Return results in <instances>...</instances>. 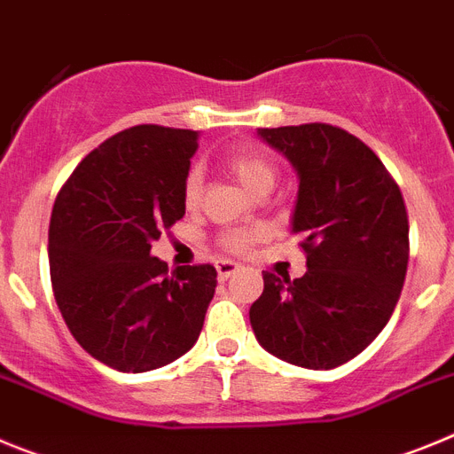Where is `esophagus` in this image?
<instances>
[{
  "label": "esophagus",
  "mask_w": 454,
  "mask_h": 454,
  "mask_svg": "<svg viewBox=\"0 0 454 454\" xmlns=\"http://www.w3.org/2000/svg\"><path fill=\"white\" fill-rule=\"evenodd\" d=\"M215 268H218V277L223 279V282H224V279H230L234 272L240 270L239 263H234V262H218V266H215Z\"/></svg>",
  "instance_id": "1"
}]
</instances>
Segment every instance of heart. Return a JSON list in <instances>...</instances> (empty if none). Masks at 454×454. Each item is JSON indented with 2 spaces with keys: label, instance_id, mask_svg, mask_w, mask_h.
I'll return each instance as SVG.
<instances>
[{
  "label": "heart",
  "instance_id": "b5f03b06",
  "mask_svg": "<svg viewBox=\"0 0 454 454\" xmlns=\"http://www.w3.org/2000/svg\"><path fill=\"white\" fill-rule=\"evenodd\" d=\"M224 166H227V170L239 179L240 186H246L252 195L263 191V188H272L277 177L275 163L259 150L231 152V154L224 159ZM200 192H202V172H200L198 168H192L186 175V179H184V202H186V207H195V204H198ZM254 239V231H230V234L223 236V246L227 247V250L240 252L246 250Z\"/></svg>",
  "mask_w": 454,
  "mask_h": 454
}]
</instances>
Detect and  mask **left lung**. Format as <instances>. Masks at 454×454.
<instances>
[{
	"label": "left lung",
	"instance_id": "1",
	"mask_svg": "<svg viewBox=\"0 0 454 454\" xmlns=\"http://www.w3.org/2000/svg\"><path fill=\"white\" fill-rule=\"evenodd\" d=\"M298 175L291 231L307 272L263 275L250 325L282 362L330 371L371 346L391 318L409 262L403 192L375 152L346 129L311 122L259 129Z\"/></svg>",
	"mask_w": 454,
	"mask_h": 454
}]
</instances>
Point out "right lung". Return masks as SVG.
Here are the masks:
<instances>
[{
  "label": "right lung",
  "instance_id": "obj_1",
  "mask_svg": "<svg viewBox=\"0 0 454 454\" xmlns=\"http://www.w3.org/2000/svg\"><path fill=\"white\" fill-rule=\"evenodd\" d=\"M198 131L138 124L104 140L63 184L50 220V275L67 330L122 372L186 355L215 293V268H175L152 243L184 218Z\"/></svg>",
  "mask_w": 454,
  "mask_h": 454
}]
</instances>
